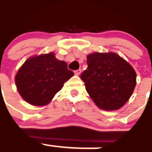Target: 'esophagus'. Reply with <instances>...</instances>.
Masks as SVG:
<instances>
[{
    "instance_id": "obj_1",
    "label": "esophagus",
    "mask_w": 152,
    "mask_h": 152,
    "mask_svg": "<svg viewBox=\"0 0 152 152\" xmlns=\"http://www.w3.org/2000/svg\"><path fill=\"white\" fill-rule=\"evenodd\" d=\"M74 73L76 76H79V75L81 73V69H76V70L74 71Z\"/></svg>"
}]
</instances>
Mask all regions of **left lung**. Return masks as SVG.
I'll return each mask as SVG.
<instances>
[{
  "label": "left lung",
  "instance_id": "left-lung-1",
  "mask_svg": "<svg viewBox=\"0 0 152 152\" xmlns=\"http://www.w3.org/2000/svg\"><path fill=\"white\" fill-rule=\"evenodd\" d=\"M87 63L88 68L80 78L96 105L104 110L120 109L136 85L134 69L114 53L89 54Z\"/></svg>",
  "mask_w": 152,
  "mask_h": 152
}]
</instances>
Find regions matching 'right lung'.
<instances>
[{"label":"right lung","instance_id":"right-lung-1","mask_svg":"<svg viewBox=\"0 0 152 152\" xmlns=\"http://www.w3.org/2000/svg\"><path fill=\"white\" fill-rule=\"evenodd\" d=\"M72 76L67 63L50 53L28 59L16 75L15 83L25 101L39 106L49 103Z\"/></svg>","mask_w":152,"mask_h":152}]
</instances>
